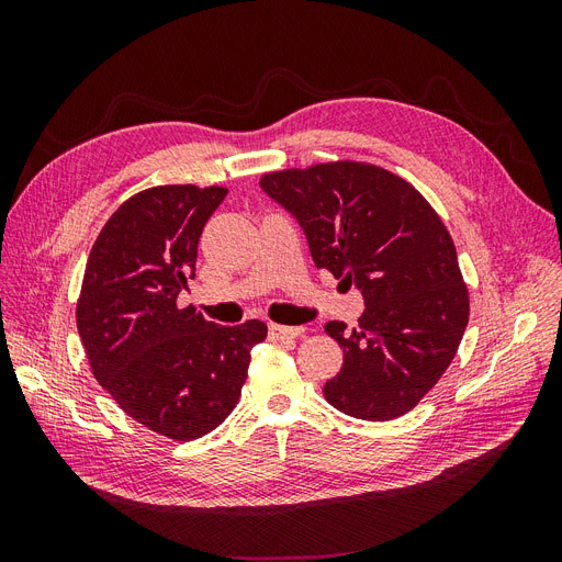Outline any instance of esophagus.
<instances>
[{"instance_id": "esophagus-1", "label": "esophagus", "mask_w": 562, "mask_h": 562, "mask_svg": "<svg viewBox=\"0 0 562 562\" xmlns=\"http://www.w3.org/2000/svg\"><path fill=\"white\" fill-rule=\"evenodd\" d=\"M304 326H279V323H269V339H293L304 335Z\"/></svg>"}]
</instances>
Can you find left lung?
I'll return each mask as SVG.
<instances>
[{
  "label": "left lung",
  "instance_id": "obj_1",
  "mask_svg": "<svg viewBox=\"0 0 562 562\" xmlns=\"http://www.w3.org/2000/svg\"><path fill=\"white\" fill-rule=\"evenodd\" d=\"M262 192L291 213L312 260L359 288V328L326 323L345 363L323 386L339 413L386 422L424 398L452 363L469 293L446 225L411 182L359 161L267 173Z\"/></svg>",
  "mask_w": 562,
  "mask_h": 562
}]
</instances>
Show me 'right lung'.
Instances as JSON below:
<instances>
[{
  "mask_svg": "<svg viewBox=\"0 0 562 562\" xmlns=\"http://www.w3.org/2000/svg\"><path fill=\"white\" fill-rule=\"evenodd\" d=\"M225 187L161 184L131 196L91 248L77 330L93 378L147 429L192 440L239 403L262 321L217 326L178 295L194 279L199 236Z\"/></svg>",
  "mask_w": 562,
  "mask_h": 562,
  "instance_id": "obj_1",
  "label": "right lung"
}]
</instances>
